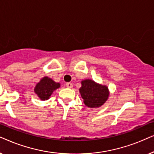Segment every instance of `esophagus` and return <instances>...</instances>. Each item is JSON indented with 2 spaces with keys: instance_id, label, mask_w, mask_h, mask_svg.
Returning a JSON list of instances; mask_svg holds the SVG:
<instances>
[{
  "instance_id": "34e87169",
  "label": "esophagus",
  "mask_w": 154,
  "mask_h": 154,
  "mask_svg": "<svg viewBox=\"0 0 154 154\" xmlns=\"http://www.w3.org/2000/svg\"><path fill=\"white\" fill-rule=\"evenodd\" d=\"M66 87L67 88H72L73 87V85L71 82H67V83H66Z\"/></svg>"
}]
</instances>
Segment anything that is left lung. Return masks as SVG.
<instances>
[{"label": "left lung", "mask_w": 154, "mask_h": 154, "mask_svg": "<svg viewBox=\"0 0 154 154\" xmlns=\"http://www.w3.org/2000/svg\"><path fill=\"white\" fill-rule=\"evenodd\" d=\"M79 92L84 99V103L89 108H98L102 106L109 96L106 86L98 85L91 79L82 82Z\"/></svg>", "instance_id": "1"}]
</instances>
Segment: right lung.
I'll use <instances>...</instances> for the list:
<instances>
[{
    "instance_id": "1",
    "label": "right lung",
    "mask_w": 154,
    "mask_h": 154,
    "mask_svg": "<svg viewBox=\"0 0 154 154\" xmlns=\"http://www.w3.org/2000/svg\"><path fill=\"white\" fill-rule=\"evenodd\" d=\"M60 84L55 82L48 77H44L36 85L34 91L42 100L48 99L53 91L60 87Z\"/></svg>"
}]
</instances>
